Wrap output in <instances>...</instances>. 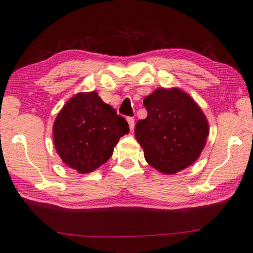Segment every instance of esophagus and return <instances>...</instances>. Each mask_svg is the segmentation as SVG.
<instances>
[{"label": "esophagus", "mask_w": 253, "mask_h": 253, "mask_svg": "<svg viewBox=\"0 0 253 253\" xmlns=\"http://www.w3.org/2000/svg\"><path fill=\"white\" fill-rule=\"evenodd\" d=\"M127 122L128 125H129L130 130H134V126H135V119L132 117H127Z\"/></svg>", "instance_id": "esophagus-1"}]
</instances>
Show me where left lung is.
<instances>
[{"label":"left lung","mask_w":253,"mask_h":253,"mask_svg":"<svg viewBox=\"0 0 253 253\" xmlns=\"http://www.w3.org/2000/svg\"><path fill=\"white\" fill-rule=\"evenodd\" d=\"M147 117L135 136L145 160L158 172L176 174L200 157L210 132L201 107L179 88H157L144 99Z\"/></svg>","instance_id":"8db88e82"}]
</instances>
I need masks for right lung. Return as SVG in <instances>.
<instances>
[{"label": "right lung", "mask_w": 253, "mask_h": 253, "mask_svg": "<svg viewBox=\"0 0 253 253\" xmlns=\"http://www.w3.org/2000/svg\"><path fill=\"white\" fill-rule=\"evenodd\" d=\"M52 132L62 162L78 173L87 174L109 160L129 127L96 91H89L76 93L66 102L55 117Z\"/></svg>", "instance_id": "right-lung-1"}]
</instances>
